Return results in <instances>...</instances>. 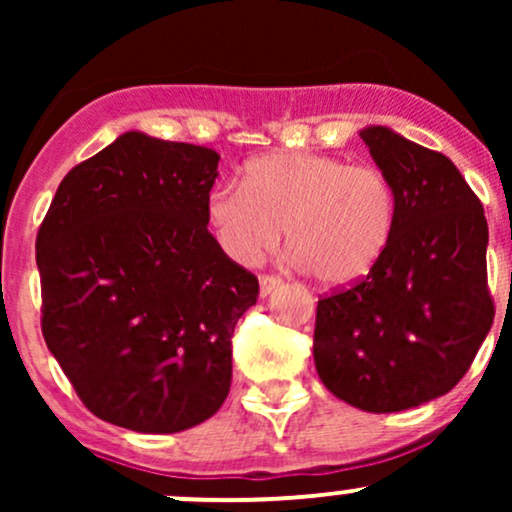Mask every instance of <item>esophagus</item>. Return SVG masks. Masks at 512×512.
Wrapping results in <instances>:
<instances>
[{"label": "esophagus", "mask_w": 512, "mask_h": 512, "mask_svg": "<svg viewBox=\"0 0 512 512\" xmlns=\"http://www.w3.org/2000/svg\"><path fill=\"white\" fill-rule=\"evenodd\" d=\"M279 286H281L279 276H274V274H262V276H260V296H262V298H267L269 293L279 289Z\"/></svg>", "instance_id": "esophagus-1"}]
</instances>
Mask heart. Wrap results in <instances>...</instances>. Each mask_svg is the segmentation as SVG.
Instances as JSON below:
<instances>
[{"label": "heart", "instance_id": "heart-1", "mask_svg": "<svg viewBox=\"0 0 512 512\" xmlns=\"http://www.w3.org/2000/svg\"><path fill=\"white\" fill-rule=\"evenodd\" d=\"M204 211L236 262L262 260L286 226L293 262L320 284L346 286L385 255L397 199L375 166L313 151H272L245 163L243 182L211 187Z\"/></svg>", "mask_w": 512, "mask_h": 512}]
</instances>
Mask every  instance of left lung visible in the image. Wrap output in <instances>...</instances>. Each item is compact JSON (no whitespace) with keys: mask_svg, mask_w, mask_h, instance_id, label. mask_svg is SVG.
<instances>
[{"mask_svg":"<svg viewBox=\"0 0 512 512\" xmlns=\"http://www.w3.org/2000/svg\"><path fill=\"white\" fill-rule=\"evenodd\" d=\"M358 134L392 182L395 231L358 284L317 301L313 356L334 397L390 414L450 392L489 334V226L448 156L390 127Z\"/></svg>","mask_w":512,"mask_h":512,"instance_id":"8db88e82","label":"left lung"}]
</instances>
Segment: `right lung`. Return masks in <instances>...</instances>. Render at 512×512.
Here are the masks:
<instances>
[{"mask_svg": "<svg viewBox=\"0 0 512 512\" xmlns=\"http://www.w3.org/2000/svg\"><path fill=\"white\" fill-rule=\"evenodd\" d=\"M219 158L132 129L64 175L40 226L45 344L108 424L178 433L231 390L260 284L207 231Z\"/></svg>", "mask_w": 512, "mask_h": 512, "instance_id": "right-lung-1", "label": "right lung"}]
</instances>
